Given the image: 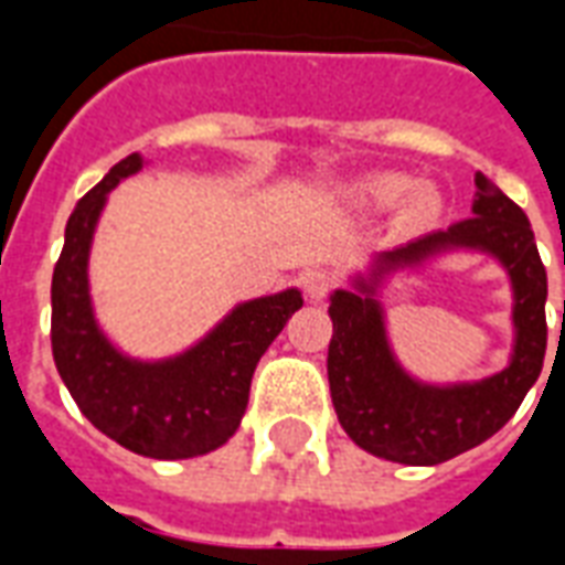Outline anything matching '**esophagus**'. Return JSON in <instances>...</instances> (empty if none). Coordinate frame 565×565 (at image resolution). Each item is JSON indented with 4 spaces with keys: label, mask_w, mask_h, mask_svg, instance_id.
Instances as JSON below:
<instances>
[{
    "label": "esophagus",
    "mask_w": 565,
    "mask_h": 565,
    "mask_svg": "<svg viewBox=\"0 0 565 565\" xmlns=\"http://www.w3.org/2000/svg\"><path fill=\"white\" fill-rule=\"evenodd\" d=\"M332 287H335V271L330 269H308L302 275V290L311 302H320L323 296L332 294Z\"/></svg>",
    "instance_id": "esophagus-1"
}]
</instances>
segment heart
Segmentation results:
<instances>
[{"label": "heart", "mask_w": 565, "mask_h": 565, "mask_svg": "<svg viewBox=\"0 0 565 565\" xmlns=\"http://www.w3.org/2000/svg\"><path fill=\"white\" fill-rule=\"evenodd\" d=\"M405 190H408V178H403V174H375V178H366L360 184V193L375 205H393ZM433 214H436V196L426 190L415 193L405 205V221L408 223H426Z\"/></svg>", "instance_id": "obj_1"}]
</instances>
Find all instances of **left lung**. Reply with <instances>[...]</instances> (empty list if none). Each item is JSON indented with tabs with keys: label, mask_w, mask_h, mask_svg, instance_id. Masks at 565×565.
Segmentation results:
<instances>
[{
	"label": "left lung",
	"mask_w": 565,
	"mask_h": 565,
	"mask_svg": "<svg viewBox=\"0 0 565 565\" xmlns=\"http://www.w3.org/2000/svg\"><path fill=\"white\" fill-rule=\"evenodd\" d=\"M472 211V217L454 223L445 233H429L396 250H384L372 278H381L393 266L420 263L445 247H478L499 257L514 287L518 327L514 356L502 372L460 387L417 384L393 360L375 287L360 281V294L335 290L332 296V339L327 354L332 405L344 433L384 460L436 466L487 441L521 408L545 363L547 275L533 226L481 172L475 174Z\"/></svg>",
	"instance_id": "left-lung-1"
}]
</instances>
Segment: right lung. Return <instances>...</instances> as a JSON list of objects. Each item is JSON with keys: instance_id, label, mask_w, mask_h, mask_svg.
Here are the masks:
<instances>
[{"instance_id": "add662e5", "label": "right lung", "mask_w": 565, "mask_h": 565, "mask_svg": "<svg viewBox=\"0 0 565 565\" xmlns=\"http://www.w3.org/2000/svg\"><path fill=\"white\" fill-rule=\"evenodd\" d=\"M139 169L141 157L129 153L68 217L51 284V348L60 379L99 433L153 460H186L221 448L238 429L259 356L302 308V296L284 290L245 302L205 342L166 363L117 354L93 320L87 254L108 190Z\"/></svg>"}]
</instances>
